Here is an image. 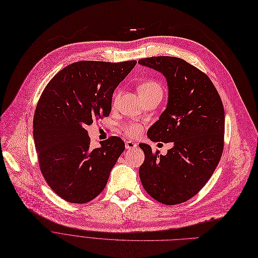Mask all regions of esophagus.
Returning a JSON list of instances; mask_svg holds the SVG:
<instances>
[{"instance_id": "1", "label": "esophagus", "mask_w": 258, "mask_h": 258, "mask_svg": "<svg viewBox=\"0 0 258 258\" xmlns=\"http://www.w3.org/2000/svg\"><path fill=\"white\" fill-rule=\"evenodd\" d=\"M137 147H138V145L134 143V142H132V141H127L126 144H125V148L129 149V150L130 149H136Z\"/></svg>"}]
</instances>
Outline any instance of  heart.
<instances>
[{
    "instance_id": "obj_1",
    "label": "heart",
    "mask_w": 258,
    "mask_h": 258,
    "mask_svg": "<svg viewBox=\"0 0 258 258\" xmlns=\"http://www.w3.org/2000/svg\"><path fill=\"white\" fill-rule=\"evenodd\" d=\"M157 92H163L162 86L154 80H145L139 85V93L141 97L151 95ZM124 129L129 137H138L143 131L142 125L137 124V122H129Z\"/></svg>"
}]
</instances>
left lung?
I'll use <instances>...</instances> for the list:
<instances>
[{"mask_svg": "<svg viewBox=\"0 0 258 258\" xmlns=\"http://www.w3.org/2000/svg\"><path fill=\"white\" fill-rule=\"evenodd\" d=\"M139 63L163 73L169 88L167 108L148 130V138L155 143H173L166 155L140 144L145 153L141 181L157 202L181 204L203 189L222 157L223 102L206 73L185 59L152 56Z\"/></svg>", "mask_w": 258, "mask_h": 258, "instance_id": "8db88e82", "label": "left lung"}]
</instances>
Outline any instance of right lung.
I'll return each instance as SVG.
<instances>
[{
  "mask_svg": "<svg viewBox=\"0 0 258 258\" xmlns=\"http://www.w3.org/2000/svg\"><path fill=\"white\" fill-rule=\"evenodd\" d=\"M136 65L81 60L58 71L42 92L33 117L34 145L46 182L66 202L95 199L125 150L118 137L91 149L84 127L109 115L114 89Z\"/></svg>",
  "mask_w": 258,
  "mask_h": 258,
  "instance_id": "add662e5",
  "label": "right lung"
}]
</instances>
